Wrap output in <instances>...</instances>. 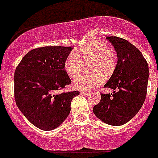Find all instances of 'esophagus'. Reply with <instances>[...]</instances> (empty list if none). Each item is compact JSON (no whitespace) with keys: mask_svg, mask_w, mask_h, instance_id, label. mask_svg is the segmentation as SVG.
<instances>
[{"mask_svg":"<svg viewBox=\"0 0 158 158\" xmlns=\"http://www.w3.org/2000/svg\"><path fill=\"white\" fill-rule=\"evenodd\" d=\"M81 94H83V95H87L88 92L83 91V90H81Z\"/></svg>","mask_w":158,"mask_h":158,"instance_id":"34e87169","label":"esophagus"}]
</instances>
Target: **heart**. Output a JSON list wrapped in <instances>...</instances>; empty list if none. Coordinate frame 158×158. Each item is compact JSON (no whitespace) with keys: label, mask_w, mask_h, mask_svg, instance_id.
Here are the masks:
<instances>
[{"label":"heart","mask_w":158,"mask_h":158,"mask_svg":"<svg viewBox=\"0 0 158 158\" xmlns=\"http://www.w3.org/2000/svg\"><path fill=\"white\" fill-rule=\"evenodd\" d=\"M117 55L107 43L92 41L69 54L64 62V69L70 77L76 78L83 72L84 64L90 65L91 75H83L73 81L76 89L92 90L101 85L104 77L109 76L116 66Z\"/></svg>","instance_id":"1"}]
</instances>
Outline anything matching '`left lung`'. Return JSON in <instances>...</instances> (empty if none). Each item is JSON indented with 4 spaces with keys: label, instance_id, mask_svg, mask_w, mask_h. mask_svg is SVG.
Masks as SVG:
<instances>
[{
    "label": "left lung",
    "instance_id": "8db88e82",
    "mask_svg": "<svg viewBox=\"0 0 158 158\" xmlns=\"http://www.w3.org/2000/svg\"><path fill=\"white\" fill-rule=\"evenodd\" d=\"M107 40L114 46L118 62L104 88L114 92L100 93V103L93 111L105 123L120 126L136 115L146 100L149 67L140 51L127 40L116 36Z\"/></svg>",
    "mask_w": 158,
    "mask_h": 158
}]
</instances>
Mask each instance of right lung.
Returning <instances> with one entry per match:
<instances>
[{
    "label": "right lung",
    "mask_w": 158,
    "mask_h": 158,
    "mask_svg": "<svg viewBox=\"0 0 158 158\" xmlns=\"http://www.w3.org/2000/svg\"><path fill=\"white\" fill-rule=\"evenodd\" d=\"M72 47H43L29 51L14 74L16 105L27 120L43 131L62 123L70 112V104L79 91L60 93L71 80L64 69Z\"/></svg>",
    "instance_id": "add662e5"
}]
</instances>
